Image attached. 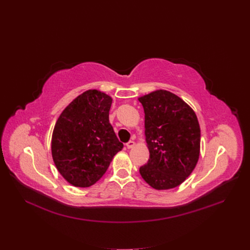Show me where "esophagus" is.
<instances>
[{
    "instance_id": "esophagus-1",
    "label": "esophagus",
    "mask_w": 250,
    "mask_h": 250,
    "mask_svg": "<svg viewBox=\"0 0 250 250\" xmlns=\"http://www.w3.org/2000/svg\"><path fill=\"white\" fill-rule=\"evenodd\" d=\"M125 146L127 149H132L134 146H135V142L134 141H129L125 144Z\"/></svg>"
}]
</instances>
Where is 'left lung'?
<instances>
[{
	"label": "left lung",
	"instance_id": "left-lung-1",
	"mask_svg": "<svg viewBox=\"0 0 250 250\" xmlns=\"http://www.w3.org/2000/svg\"><path fill=\"white\" fill-rule=\"evenodd\" d=\"M145 112L150 158L140 167L149 186L162 190L178 187L199 160L201 128L194 111L171 92L157 90L139 98Z\"/></svg>",
	"mask_w": 250,
	"mask_h": 250
}]
</instances>
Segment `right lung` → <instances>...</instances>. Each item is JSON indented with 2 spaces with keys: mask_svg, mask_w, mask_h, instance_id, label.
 I'll use <instances>...</instances> for the list:
<instances>
[{
  "mask_svg": "<svg viewBox=\"0 0 250 250\" xmlns=\"http://www.w3.org/2000/svg\"><path fill=\"white\" fill-rule=\"evenodd\" d=\"M112 99L88 90L61 113L51 138L52 159L62 176L74 187L94 185L113 156L124 148L109 123Z\"/></svg>",
  "mask_w": 250,
  "mask_h": 250,
  "instance_id": "obj_1",
  "label": "right lung"
}]
</instances>
